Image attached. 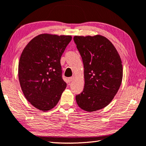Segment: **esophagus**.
<instances>
[{
    "instance_id": "34e87169",
    "label": "esophagus",
    "mask_w": 146,
    "mask_h": 146,
    "mask_svg": "<svg viewBox=\"0 0 146 146\" xmlns=\"http://www.w3.org/2000/svg\"><path fill=\"white\" fill-rule=\"evenodd\" d=\"M74 79V77L73 76H71V77H70L69 78H68V81H69V82H71L73 81V80Z\"/></svg>"
}]
</instances>
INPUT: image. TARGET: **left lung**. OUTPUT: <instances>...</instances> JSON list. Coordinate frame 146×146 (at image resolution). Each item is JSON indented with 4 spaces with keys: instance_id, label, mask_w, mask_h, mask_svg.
Listing matches in <instances>:
<instances>
[{
    "instance_id": "left-lung-1",
    "label": "left lung",
    "mask_w": 146,
    "mask_h": 146,
    "mask_svg": "<svg viewBox=\"0 0 146 146\" xmlns=\"http://www.w3.org/2000/svg\"><path fill=\"white\" fill-rule=\"evenodd\" d=\"M73 40L84 67V88L76 96V102L88 112L101 110L110 103L120 87L121 58L112 43L102 35L75 36Z\"/></svg>"
}]
</instances>
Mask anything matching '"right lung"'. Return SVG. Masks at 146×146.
I'll use <instances>...</instances> for the list:
<instances>
[{"label": "right lung", "instance_id": "right-lung-1", "mask_svg": "<svg viewBox=\"0 0 146 146\" xmlns=\"http://www.w3.org/2000/svg\"><path fill=\"white\" fill-rule=\"evenodd\" d=\"M71 38L70 35L41 34L23 50L18 66L20 85L27 101L39 110L56 106L66 87L60 61Z\"/></svg>", "mask_w": 146, "mask_h": 146}]
</instances>
